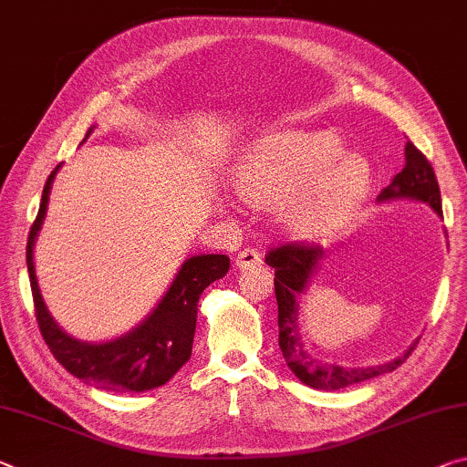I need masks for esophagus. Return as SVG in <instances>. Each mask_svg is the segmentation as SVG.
<instances>
[{
	"label": "esophagus",
	"mask_w": 467,
	"mask_h": 467,
	"mask_svg": "<svg viewBox=\"0 0 467 467\" xmlns=\"http://www.w3.org/2000/svg\"><path fill=\"white\" fill-rule=\"evenodd\" d=\"M236 268L241 270H247V268H254V265L262 264V254L257 249H251V247H245L239 251V255H236Z\"/></svg>",
	"instance_id": "esophagus-1"
}]
</instances>
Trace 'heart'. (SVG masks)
<instances>
[{"label": "heart", "instance_id": "b5f03b06", "mask_svg": "<svg viewBox=\"0 0 467 467\" xmlns=\"http://www.w3.org/2000/svg\"><path fill=\"white\" fill-rule=\"evenodd\" d=\"M234 187L251 203L278 202V216L299 236L345 224L372 189V168L345 155L332 132L280 130L264 137L234 168Z\"/></svg>", "mask_w": 467, "mask_h": 467}]
</instances>
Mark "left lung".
<instances>
[{
  "label": "left lung",
  "mask_w": 467,
  "mask_h": 467,
  "mask_svg": "<svg viewBox=\"0 0 467 467\" xmlns=\"http://www.w3.org/2000/svg\"><path fill=\"white\" fill-rule=\"evenodd\" d=\"M410 197L432 205V210L442 216L441 207V189L436 182L432 164L411 140L405 145V166L387 189L380 191L379 199H397ZM322 260V247L314 243L291 241L283 245L272 247L265 254V264L274 268V293L278 303V347L283 351L286 366L293 369L297 379L312 389L337 390L351 387V384L364 382L376 376L393 372L403 361L410 358L418 343H413L401 358L390 359L387 364L372 368H343L337 364L314 358L306 349L299 335V299L307 288L309 278L316 270L317 262Z\"/></svg>",
  "instance_id": "8db88e82"
}]
</instances>
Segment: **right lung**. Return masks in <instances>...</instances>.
Instances as JSON below:
<instances>
[{
    "label": "right lung",
    "mask_w": 467,
    "mask_h": 467,
    "mask_svg": "<svg viewBox=\"0 0 467 467\" xmlns=\"http://www.w3.org/2000/svg\"><path fill=\"white\" fill-rule=\"evenodd\" d=\"M88 135V132H87ZM57 170V168H56ZM56 170L47 176L43 187L41 205L31 226L26 241V265L31 278L35 301V316L41 337L54 353L57 364H62L72 376L98 389L124 390V393H143L166 384L191 358L197 322V301L203 288L228 272L231 260L226 255H195L182 264L172 286L164 299L158 303L151 316L127 337L112 343L88 345L72 338L57 327L49 316L46 303L36 285L33 265V245L39 233L49 199V187Z\"/></svg>",
    "instance_id": "obj_1"
}]
</instances>
